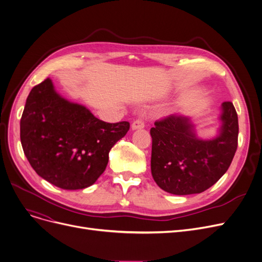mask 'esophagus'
<instances>
[{
    "instance_id": "1",
    "label": "esophagus",
    "mask_w": 262,
    "mask_h": 262,
    "mask_svg": "<svg viewBox=\"0 0 262 262\" xmlns=\"http://www.w3.org/2000/svg\"><path fill=\"white\" fill-rule=\"evenodd\" d=\"M144 127V122L142 119H138L133 122L132 124V129L136 130V129H141Z\"/></svg>"
}]
</instances>
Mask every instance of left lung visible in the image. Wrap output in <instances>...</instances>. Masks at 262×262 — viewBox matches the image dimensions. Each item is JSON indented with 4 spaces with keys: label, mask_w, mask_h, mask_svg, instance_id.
<instances>
[{
    "label": "left lung",
    "mask_w": 262,
    "mask_h": 262,
    "mask_svg": "<svg viewBox=\"0 0 262 262\" xmlns=\"http://www.w3.org/2000/svg\"><path fill=\"white\" fill-rule=\"evenodd\" d=\"M221 126L213 139L199 138L190 118L171 115L151 128V171L156 184L173 195L199 194L228 170L237 147V115L231 101L222 104Z\"/></svg>",
    "instance_id": "1"
}]
</instances>
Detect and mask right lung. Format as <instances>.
<instances>
[{
	"mask_svg": "<svg viewBox=\"0 0 262 262\" xmlns=\"http://www.w3.org/2000/svg\"><path fill=\"white\" fill-rule=\"evenodd\" d=\"M128 122L107 123L56 92L47 78L34 86L20 120L22 149L35 172L63 189L93 185Z\"/></svg>",
	"mask_w": 262,
	"mask_h": 262,
	"instance_id": "add662e5",
	"label": "right lung"
}]
</instances>
